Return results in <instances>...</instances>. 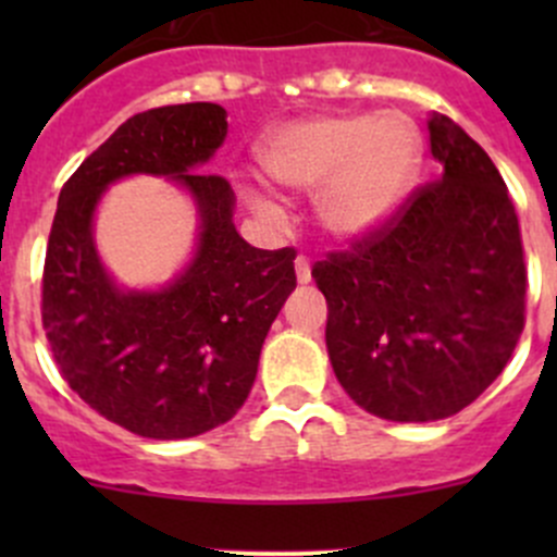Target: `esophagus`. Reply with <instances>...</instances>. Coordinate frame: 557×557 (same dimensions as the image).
Wrapping results in <instances>:
<instances>
[{
    "instance_id": "esophagus-1",
    "label": "esophagus",
    "mask_w": 557,
    "mask_h": 557,
    "mask_svg": "<svg viewBox=\"0 0 557 557\" xmlns=\"http://www.w3.org/2000/svg\"><path fill=\"white\" fill-rule=\"evenodd\" d=\"M296 277H299V283H310L312 280V269H310V258L307 256H299L296 258Z\"/></svg>"
}]
</instances>
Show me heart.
<instances>
[{"mask_svg": "<svg viewBox=\"0 0 557 557\" xmlns=\"http://www.w3.org/2000/svg\"><path fill=\"white\" fill-rule=\"evenodd\" d=\"M267 172L294 190H318L325 232L358 243L383 232L420 170V132L404 112H342L277 128L261 150Z\"/></svg>", "mask_w": 557, "mask_h": 557, "instance_id": "b5f03b06", "label": "heart"}]
</instances>
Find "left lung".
Listing matches in <instances>:
<instances>
[{
    "label": "left lung",
    "mask_w": 557,
    "mask_h": 557,
    "mask_svg": "<svg viewBox=\"0 0 557 557\" xmlns=\"http://www.w3.org/2000/svg\"><path fill=\"white\" fill-rule=\"evenodd\" d=\"M429 137L440 180L414 190L383 232L312 267L336 380L393 423L469 407L525 325L522 239L502 174L447 115L429 117Z\"/></svg>",
    "instance_id": "left-lung-1"
}]
</instances>
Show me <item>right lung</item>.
<instances>
[{"label":"right lung","mask_w":557,"mask_h":557,"mask_svg":"<svg viewBox=\"0 0 557 557\" xmlns=\"http://www.w3.org/2000/svg\"><path fill=\"white\" fill-rule=\"evenodd\" d=\"M226 132V110L212 102L137 112L59 194L42 272L45 336L72 391L148 440H188L237 414L269 325L296 288L294 247L247 245L228 180L199 172ZM128 173L174 178L200 215L195 258L159 292L117 289L92 243L98 199Z\"/></svg>","instance_id":"right-lung-1"}]
</instances>
